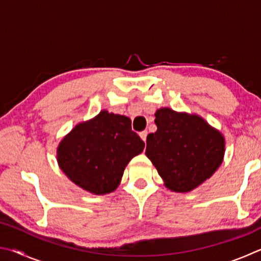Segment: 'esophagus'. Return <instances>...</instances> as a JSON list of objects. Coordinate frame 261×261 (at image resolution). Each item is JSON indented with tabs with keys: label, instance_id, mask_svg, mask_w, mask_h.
I'll list each match as a JSON object with an SVG mask.
<instances>
[{
	"label": "esophagus",
	"instance_id": "34e87169",
	"mask_svg": "<svg viewBox=\"0 0 261 261\" xmlns=\"http://www.w3.org/2000/svg\"><path fill=\"white\" fill-rule=\"evenodd\" d=\"M147 135H148V132L146 131V130H144V131H141L140 134H139V136H140V138L143 139L144 141H146V138H147Z\"/></svg>",
	"mask_w": 261,
	"mask_h": 261
}]
</instances>
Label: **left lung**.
Returning a JSON list of instances; mask_svg holds the SVG:
<instances>
[{
	"label": "left lung",
	"mask_w": 261,
	"mask_h": 261,
	"mask_svg": "<svg viewBox=\"0 0 261 261\" xmlns=\"http://www.w3.org/2000/svg\"><path fill=\"white\" fill-rule=\"evenodd\" d=\"M155 124L158 130L147 136L145 154L168 189L191 191L222 163L223 137L201 117L161 108L155 113Z\"/></svg>",
	"instance_id": "left-lung-1"
}]
</instances>
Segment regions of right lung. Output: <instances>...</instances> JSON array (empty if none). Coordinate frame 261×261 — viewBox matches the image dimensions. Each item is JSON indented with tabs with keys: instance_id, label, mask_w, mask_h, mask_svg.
I'll return each instance as SVG.
<instances>
[{
	"instance_id": "1",
	"label": "right lung",
	"mask_w": 261,
	"mask_h": 261,
	"mask_svg": "<svg viewBox=\"0 0 261 261\" xmlns=\"http://www.w3.org/2000/svg\"><path fill=\"white\" fill-rule=\"evenodd\" d=\"M144 147L129 117L102 110L64 137L57 148V161L78 187L107 194L117 188L126 165Z\"/></svg>"
}]
</instances>
